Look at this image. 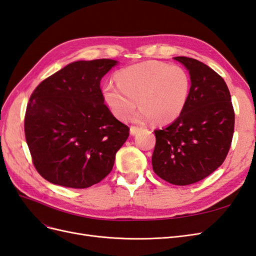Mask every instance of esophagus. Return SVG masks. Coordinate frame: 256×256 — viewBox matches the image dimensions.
I'll use <instances>...</instances> for the list:
<instances>
[{"instance_id": "esophagus-1", "label": "esophagus", "mask_w": 256, "mask_h": 256, "mask_svg": "<svg viewBox=\"0 0 256 256\" xmlns=\"http://www.w3.org/2000/svg\"><path fill=\"white\" fill-rule=\"evenodd\" d=\"M138 130H140V127H136V126H131L130 127V134H136L138 132Z\"/></svg>"}]
</instances>
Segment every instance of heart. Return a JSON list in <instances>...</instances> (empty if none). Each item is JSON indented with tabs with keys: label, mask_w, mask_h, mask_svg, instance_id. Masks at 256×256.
I'll return each instance as SVG.
<instances>
[{
	"label": "heart",
	"mask_w": 256,
	"mask_h": 256,
	"mask_svg": "<svg viewBox=\"0 0 256 256\" xmlns=\"http://www.w3.org/2000/svg\"><path fill=\"white\" fill-rule=\"evenodd\" d=\"M116 82H108L102 95L111 111L120 120H127L138 104V122L154 120L166 125L180 118L188 102L191 90L189 72L180 66L148 60L122 68L115 74Z\"/></svg>",
	"instance_id": "1"
}]
</instances>
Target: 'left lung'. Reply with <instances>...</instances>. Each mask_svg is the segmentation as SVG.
I'll use <instances>...</instances> for the list:
<instances>
[{
  "instance_id": "obj_1",
  "label": "left lung",
  "mask_w": 256,
  "mask_h": 256,
  "mask_svg": "<svg viewBox=\"0 0 256 256\" xmlns=\"http://www.w3.org/2000/svg\"><path fill=\"white\" fill-rule=\"evenodd\" d=\"M188 69V102L171 125L154 130V172L162 180L187 186L204 180L226 160L234 134L235 113L226 83L198 60L176 56Z\"/></svg>"
}]
</instances>
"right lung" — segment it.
<instances>
[{"mask_svg": "<svg viewBox=\"0 0 256 256\" xmlns=\"http://www.w3.org/2000/svg\"><path fill=\"white\" fill-rule=\"evenodd\" d=\"M118 62L78 60L44 79L26 106L24 132L32 161L46 180L84 189L112 171L129 127L104 104L100 81Z\"/></svg>", "mask_w": 256, "mask_h": 256, "instance_id": "1", "label": "right lung"}]
</instances>
